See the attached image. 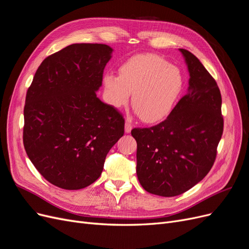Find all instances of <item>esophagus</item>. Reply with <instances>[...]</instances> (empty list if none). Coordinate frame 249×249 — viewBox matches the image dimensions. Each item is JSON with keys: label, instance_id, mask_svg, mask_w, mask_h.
<instances>
[{"label": "esophagus", "instance_id": "34e87169", "mask_svg": "<svg viewBox=\"0 0 249 249\" xmlns=\"http://www.w3.org/2000/svg\"><path fill=\"white\" fill-rule=\"evenodd\" d=\"M132 127H133V125H132L131 122H130L129 119H127L126 122H125V124H124V132H125L126 134H129V133L132 131Z\"/></svg>", "mask_w": 249, "mask_h": 249}]
</instances>
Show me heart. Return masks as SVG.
I'll return each instance as SVG.
<instances>
[{"label": "heart", "instance_id": "b5f03b06", "mask_svg": "<svg viewBox=\"0 0 249 249\" xmlns=\"http://www.w3.org/2000/svg\"><path fill=\"white\" fill-rule=\"evenodd\" d=\"M109 105L116 109L129 103L145 123L166 117L182 93L183 73L178 66L153 54L130 58L119 67V76L106 73L103 79Z\"/></svg>", "mask_w": 249, "mask_h": 249}]
</instances>
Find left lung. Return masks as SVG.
Segmentation results:
<instances>
[{
    "label": "left lung",
    "instance_id": "1",
    "mask_svg": "<svg viewBox=\"0 0 249 249\" xmlns=\"http://www.w3.org/2000/svg\"><path fill=\"white\" fill-rule=\"evenodd\" d=\"M179 51L190 76L188 92L162 123L131 132L137 141L136 171L141 186L165 197L188 191L208 175L223 133L216 81L192 53Z\"/></svg>",
    "mask_w": 249,
    "mask_h": 249
}]
</instances>
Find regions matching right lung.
<instances>
[{
  "label": "right lung",
  "mask_w": 249,
  "mask_h": 249,
  "mask_svg": "<svg viewBox=\"0 0 249 249\" xmlns=\"http://www.w3.org/2000/svg\"><path fill=\"white\" fill-rule=\"evenodd\" d=\"M112 48L73 43L43 60L26 95L22 141L35 168L66 190L100 178L124 119L96 96Z\"/></svg>",
  "instance_id": "obj_1"
}]
</instances>
